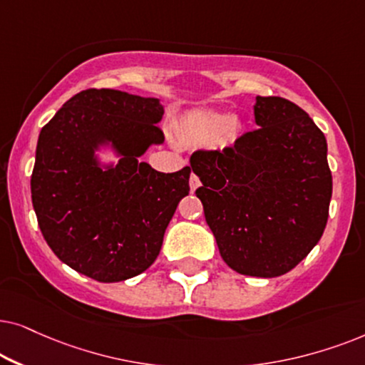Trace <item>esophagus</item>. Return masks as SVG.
<instances>
[{
	"label": "esophagus",
	"instance_id": "esophagus-1",
	"mask_svg": "<svg viewBox=\"0 0 365 365\" xmlns=\"http://www.w3.org/2000/svg\"><path fill=\"white\" fill-rule=\"evenodd\" d=\"M198 185H200V180H198V177H197L195 173H192L190 175V188H192V192L195 190Z\"/></svg>",
	"mask_w": 365,
	"mask_h": 365
}]
</instances>
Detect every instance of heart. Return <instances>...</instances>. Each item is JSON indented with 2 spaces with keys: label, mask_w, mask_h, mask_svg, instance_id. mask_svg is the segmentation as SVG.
Listing matches in <instances>:
<instances>
[{
  "label": "heart",
  "mask_w": 365,
  "mask_h": 365,
  "mask_svg": "<svg viewBox=\"0 0 365 365\" xmlns=\"http://www.w3.org/2000/svg\"><path fill=\"white\" fill-rule=\"evenodd\" d=\"M178 133L187 143H213L225 148L240 137V123L233 116L227 118L213 111H192L180 120Z\"/></svg>",
  "instance_id": "b5f03b06"
}]
</instances>
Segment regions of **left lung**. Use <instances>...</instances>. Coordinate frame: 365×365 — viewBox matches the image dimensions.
Here are the masks:
<instances>
[{"instance_id":"1","label":"left lung","mask_w":365,"mask_h":365,"mask_svg":"<svg viewBox=\"0 0 365 365\" xmlns=\"http://www.w3.org/2000/svg\"><path fill=\"white\" fill-rule=\"evenodd\" d=\"M259 128L232 147L190 157L205 220L225 264L242 275L279 277L317 245L327 225L332 173L312 118L280 96H257Z\"/></svg>"}]
</instances>
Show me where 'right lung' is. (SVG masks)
Here are the masks:
<instances>
[{"mask_svg":"<svg viewBox=\"0 0 365 365\" xmlns=\"http://www.w3.org/2000/svg\"><path fill=\"white\" fill-rule=\"evenodd\" d=\"M157 98L108 88L71 96L43 126L31 200L46 244L61 262L98 282H121L157 260L192 168L153 170L140 157L163 142ZM110 139L123 159L103 173L93 148Z\"/></svg>","mask_w":365,"mask_h":365,"instance_id":"obj_1","label":"right lung"}]
</instances>
